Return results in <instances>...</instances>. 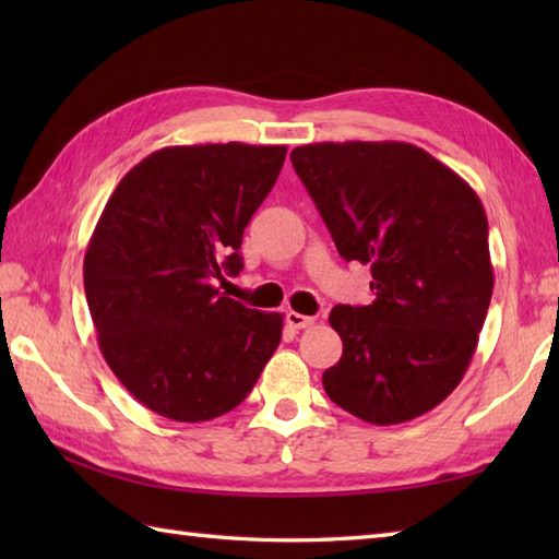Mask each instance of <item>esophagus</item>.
<instances>
[{
    "instance_id": "34e87169",
    "label": "esophagus",
    "mask_w": 559,
    "mask_h": 559,
    "mask_svg": "<svg viewBox=\"0 0 559 559\" xmlns=\"http://www.w3.org/2000/svg\"><path fill=\"white\" fill-rule=\"evenodd\" d=\"M286 322H288V326H293V329H307V326H312L314 324V317H307V314H300V312H286Z\"/></svg>"
}]
</instances>
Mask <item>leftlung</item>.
I'll return each instance as SVG.
<instances>
[{"mask_svg": "<svg viewBox=\"0 0 559 559\" xmlns=\"http://www.w3.org/2000/svg\"><path fill=\"white\" fill-rule=\"evenodd\" d=\"M338 254L372 271V305H338L341 360L322 374L355 418L396 425L439 406L466 374L492 298L488 216L466 180L403 141L293 148Z\"/></svg>", "mask_w": 559, "mask_h": 559, "instance_id": "obj_1", "label": "left lung"}]
</instances>
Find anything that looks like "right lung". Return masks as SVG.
<instances>
[{
	"instance_id": "1",
	"label": "right lung",
	"mask_w": 559,
	"mask_h": 559,
	"mask_svg": "<svg viewBox=\"0 0 559 559\" xmlns=\"http://www.w3.org/2000/svg\"><path fill=\"white\" fill-rule=\"evenodd\" d=\"M286 146H168L129 170L83 257L98 346L129 394L177 423L247 399L278 348L283 314L217 283L242 271V233L276 185Z\"/></svg>"
}]
</instances>
